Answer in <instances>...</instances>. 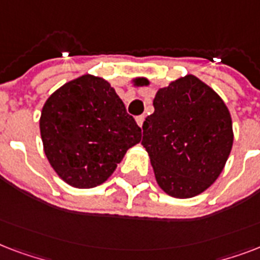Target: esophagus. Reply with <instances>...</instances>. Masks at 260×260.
I'll use <instances>...</instances> for the list:
<instances>
[{
  "label": "esophagus",
  "instance_id": "esophagus-1",
  "mask_svg": "<svg viewBox=\"0 0 260 260\" xmlns=\"http://www.w3.org/2000/svg\"><path fill=\"white\" fill-rule=\"evenodd\" d=\"M144 120H145V116L144 115H140V116H137V118H136L137 124H138L140 127H142V124H144Z\"/></svg>",
  "mask_w": 260,
  "mask_h": 260
}]
</instances>
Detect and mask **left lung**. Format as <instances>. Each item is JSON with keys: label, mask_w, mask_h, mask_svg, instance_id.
<instances>
[{"label": "left lung", "mask_w": 260, "mask_h": 260, "mask_svg": "<svg viewBox=\"0 0 260 260\" xmlns=\"http://www.w3.org/2000/svg\"><path fill=\"white\" fill-rule=\"evenodd\" d=\"M153 107L154 112L142 124L141 144L156 182L174 198L199 195L216 182L232 150L228 107L214 89L192 74L160 88Z\"/></svg>", "instance_id": "obj_1"}]
</instances>
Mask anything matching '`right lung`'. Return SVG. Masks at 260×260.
Returning <instances> with one entry per match:
<instances>
[{
    "label": "right lung",
    "instance_id": "add662e5",
    "mask_svg": "<svg viewBox=\"0 0 260 260\" xmlns=\"http://www.w3.org/2000/svg\"><path fill=\"white\" fill-rule=\"evenodd\" d=\"M43 150L57 175L76 188L107 180L141 128L104 78L84 74L46 100L39 120Z\"/></svg>",
    "mask_w": 260,
    "mask_h": 260
}]
</instances>
